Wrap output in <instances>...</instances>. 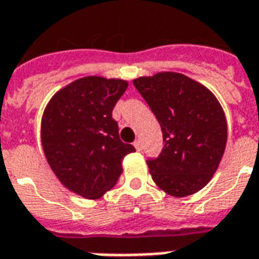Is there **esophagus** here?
<instances>
[{
    "mask_svg": "<svg viewBox=\"0 0 259 259\" xmlns=\"http://www.w3.org/2000/svg\"><path fill=\"white\" fill-rule=\"evenodd\" d=\"M134 146H136V149H137L138 152H141V150H142L141 140H136V141H134Z\"/></svg>",
    "mask_w": 259,
    "mask_h": 259,
    "instance_id": "34e87169",
    "label": "esophagus"
}]
</instances>
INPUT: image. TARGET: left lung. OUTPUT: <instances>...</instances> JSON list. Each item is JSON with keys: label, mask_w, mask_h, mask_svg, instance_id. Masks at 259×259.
Wrapping results in <instances>:
<instances>
[{"label": "left lung", "mask_w": 259, "mask_h": 259, "mask_svg": "<svg viewBox=\"0 0 259 259\" xmlns=\"http://www.w3.org/2000/svg\"><path fill=\"white\" fill-rule=\"evenodd\" d=\"M162 130L164 148L146 160L156 184L175 197L200 191L221 162L227 122L221 103L203 84L177 72L134 79Z\"/></svg>", "instance_id": "obj_1"}]
</instances>
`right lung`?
Returning a JSON list of instances; mask_svg holds the SVG:
<instances>
[{
    "instance_id": "add662e5",
    "label": "right lung",
    "mask_w": 259,
    "mask_h": 259,
    "mask_svg": "<svg viewBox=\"0 0 259 259\" xmlns=\"http://www.w3.org/2000/svg\"><path fill=\"white\" fill-rule=\"evenodd\" d=\"M127 89L122 79L86 76L55 94L41 119L47 161L64 187L98 199L115 185L122 160L136 152L119 140L113 109Z\"/></svg>"
}]
</instances>
